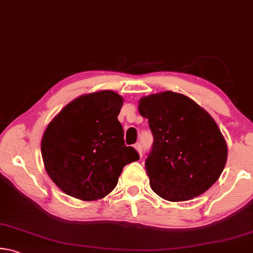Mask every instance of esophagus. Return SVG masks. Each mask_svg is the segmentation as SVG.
Instances as JSON below:
<instances>
[{"label": "esophagus", "instance_id": "1", "mask_svg": "<svg viewBox=\"0 0 253 253\" xmlns=\"http://www.w3.org/2000/svg\"><path fill=\"white\" fill-rule=\"evenodd\" d=\"M135 148H136V151L138 152V154L140 155V157L143 156V147H142V145H140L139 143H137V144H135V146H134Z\"/></svg>", "mask_w": 253, "mask_h": 253}]
</instances>
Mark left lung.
I'll return each mask as SVG.
<instances>
[{
    "instance_id": "8db88e82",
    "label": "left lung",
    "mask_w": 253,
    "mask_h": 253,
    "mask_svg": "<svg viewBox=\"0 0 253 253\" xmlns=\"http://www.w3.org/2000/svg\"><path fill=\"white\" fill-rule=\"evenodd\" d=\"M138 109L154 137L145 160L152 190L170 202L208 191L228 157L224 137L213 118L188 97L172 91L142 98Z\"/></svg>"
}]
</instances>
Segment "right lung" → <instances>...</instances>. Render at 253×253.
Returning <instances> with one entry per match:
<instances>
[{"label": "right lung", "instance_id": "right-lung-1", "mask_svg": "<svg viewBox=\"0 0 253 253\" xmlns=\"http://www.w3.org/2000/svg\"><path fill=\"white\" fill-rule=\"evenodd\" d=\"M124 99L109 90L77 98L51 122L41 142L46 173L60 190L83 201L116 187L124 166L138 161L118 121Z\"/></svg>", "mask_w": 253, "mask_h": 253}]
</instances>
